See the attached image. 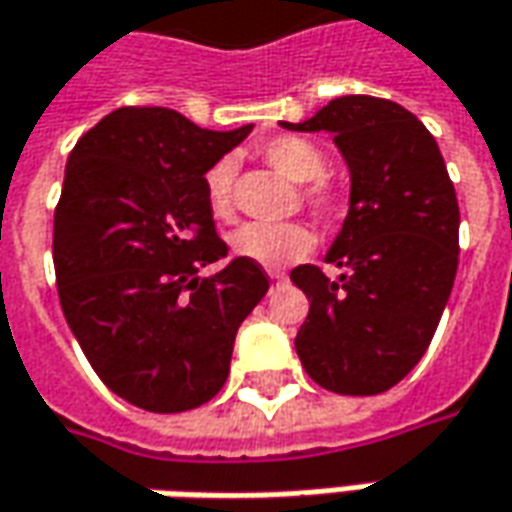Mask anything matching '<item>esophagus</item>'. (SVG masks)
Instances as JSON below:
<instances>
[{
  "label": "esophagus",
  "mask_w": 512,
  "mask_h": 512,
  "mask_svg": "<svg viewBox=\"0 0 512 512\" xmlns=\"http://www.w3.org/2000/svg\"><path fill=\"white\" fill-rule=\"evenodd\" d=\"M269 277H271V283H285V271H269Z\"/></svg>",
  "instance_id": "esophagus-1"
}]
</instances>
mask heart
I'll return each instance as SVG.
<instances>
[{
  "label": "heart",
  "mask_w": 512,
  "mask_h": 512,
  "mask_svg": "<svg viewBox=\"0 0 512 512\" xmlns=\"http://www.w3.org/2000/svg\"><path fill=\"white\" fill-rule=\"evenodd\" d=\"M260 156L269 162L285 179L302 184L300 196L308 210L319 218H333L342 210V193L339 187L325 176L328 159L322 148L308 137L283 134L271 137L260 145ZM232 179L235 165L229 159H218L204 173V193L215 218L232 215ZM314 249V235L302 224H246L232 235V252L243 260H252L263 269H283L297 263Z\"/></svg>",
  "instance_id": "1"
}]
</instances>
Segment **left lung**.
<instances>
[{"instance_id": "left-lung-1", "label": "left lung", "mask_w": 512, "mask_h": 512, "mask_svg": "<svg viewBox=\"0 0 512 512\" xmlns=\"http://www.w3.org/2000/svg\"><path fill=\"white\" fill-rule=\"evenodd\" d=\"M288 131H328L350 170V210L325 255L342 274L297 266L311 308L297 356L319 387L378 395L423 358L460 257V204L429 128L392 100H330Z\"/></svg>"}]
</instances>
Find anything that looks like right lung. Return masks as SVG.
<instances>
[{
    "instance_id": "add662e5",
    "label": "right lung",
    "mask_w": 512,
    "mask_h": 512,
    "mask_svg": "<svg viewBox=\"0 0 512 512\" xmlns=\"http://www.w3.org/2000/svg\"><path fill=\"white\" fill-rule=\"evenodd\" d=\"M249 131L125 106L86 131L66 162L52 229L61 308L100 381L145 412L215 398L235 333L269 291L266 271L243 257L198 277L227 257L204 173Z\"/></svg>"
}]
</instances>
